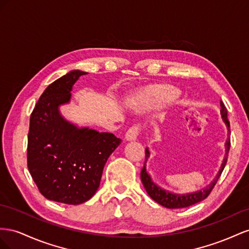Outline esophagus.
<instances>
[{
  "mask_svg": "<svg viewBox=\"0 0 249 249\" xmlns=\"http://www.w3.org/2000/svg\"><path fill=\"white\" fill-rule=\"evenodd\" d=\"M140 131H141V127L139 125H134V126L130 127V128L126 132V136H125L126 140L127 141H136Z\"/></svg>",
  "mask_w": 249,
  "mask_h": 249,
  "instance_id": "esophagus-1",
  "label": "esophagus"
}]
</instances>
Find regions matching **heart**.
Masks as SVG:
<instances>
[{
  "label": "heart",
  "mask_w": 249,
  "mask_h": 249,
  "mask_svg": "<svg viewBox=\"0 0 249 249\" xmlns=\"http://www.w3.org/2000/svg\"><path fill=\"white\" fill-rule=\"evenodd\" d=\"M179 98V91L174 88H161L155 89L138 99V103L143 108H161L175 102Z\"/></svg>",
  "instance_id": "1"
}]
</instances>
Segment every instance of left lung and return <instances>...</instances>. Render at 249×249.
<instances>
[{
  "label": "left lung",
  "instance_id": "8db88e82",
  "mask_svg": "<svg viewBox=\"0 0 249 249\" xmlns=\"http://www.w3.org/2000/svg\"><path fill=\"white\" fill-rule=\"evenodd\" d=\"M220 106H221V116H222V120L223 122L225 123V125L227 126V140L225 142V156L222 161V165L220 167L219 172L217 174V176L215 177V179L213 180L207 188H204L203 190H200L198 192H195V193H190V194H186V195H179V194H173L171 192H168L166 190H162L161 188H160L158 184H155L150 175L148 174V172L146 171V162L147 160L150 156V152H149L148 148L145 150V162H144V167L142 169L141 171V179L142 182H143L144 187L147 191L148 195L150 196L154 201H156L158 203H160L162 207H165L167 209H182V208H187L190 207V205H193L197 202H200L202 200H204L207 198L210 193L212 192V190L214 189L215 184L217 183L219 177L221 176V173L223 171V169L226 165L227 161V156H229V152H230V148H231V125H230V121L227 119V109L225 107V105L223 104L222 101H220Z\"/></svg>",
  "mask_w": 249,
  "mask_h": 249
}]
</instances>
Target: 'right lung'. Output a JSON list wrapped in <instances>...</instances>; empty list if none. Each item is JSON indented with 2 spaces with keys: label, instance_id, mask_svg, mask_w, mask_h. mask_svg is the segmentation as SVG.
I'll list each match as a JSON object with an SVG mask.
<instances>
[{
  "label": "right lung",
  "instance_id": "1",
  "mask_svg": "<svg viewBox=\"0 0 249 249\" xmlns=\"http://www.w3.org/2000/svg\"><path fill=\"white\" fill-rule=\"evenodd\" d=\"M88 73L72 71L51 83L30 117L27 164L47 199L80 204L100 186L105 162L122 140L109 132L78 128L59 113L68 103L78 78Z\"/></svg>",
  "mask_w": 249,
  "mask_h": 249
}]
</instances>
